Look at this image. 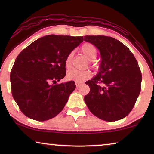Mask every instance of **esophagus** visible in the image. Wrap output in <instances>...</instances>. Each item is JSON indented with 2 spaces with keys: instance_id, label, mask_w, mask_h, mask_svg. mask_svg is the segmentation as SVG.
I'll use <instances>...</instances> for the list:
<instances>
[{
  "instance_id": "34e87169",
  "label": "esophagus",
  "mask_w": 154,
  "mask_h": 154,
  "mask_svg": "<svg viewBox=\"0 0 154 154\" xmlns=\"http://www.w3.org/2000/svg\"><path fill=\"white\" fill-rule=\"evenodd\" d=\"M82 83H79V82H75V85H76V86H77V87H79V85H80L81 84H82Z\"/></svg>"
}]
</instances>
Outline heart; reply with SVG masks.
<instances>
[{"instance_id":"1","label":"heart","mask_w":154,"mask_h":154,"mask_svg":"<svg viewBox=\"0 0 154 154\" xmlns=\"http://www.w3.org/2000/svg\"><path fill=\"white\" fill-rule=\"evenodd\" d=\"M81 51L87 58L90 60V64L92 66H95V62L94 60L97 56L98 51L96 47L90 43H85L81 48ZM72 59V53L68 54L66 59H65L64 64L65 67L67 69L71 67ZM92 73L90 70L80 71L78 70H71L68 72L66 74V79L69 81H74L75 82H83L92 77Z\"/></svg>"}]
</instances>
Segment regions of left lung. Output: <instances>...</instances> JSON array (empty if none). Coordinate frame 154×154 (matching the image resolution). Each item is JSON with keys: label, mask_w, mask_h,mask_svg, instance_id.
<instances>
[{"label": "left lung", "mask_w": 154, "mask_h": 154, "mask_svg": "<svg viewBox=\"0 0 154 154\" xmlns=\"http://www.w3.org/2000/svg\"><path fill=\"white\" fill-rule=\"evenodd\" d=\"M94 45L102 58L100 71L85 82L90 88L84 97L91 113L106 122H114L128 115L141 90L142 75L138 62L127 47L106 36H85Z\"/></svg>", "instance_id": "obj_1"}]
</instances>
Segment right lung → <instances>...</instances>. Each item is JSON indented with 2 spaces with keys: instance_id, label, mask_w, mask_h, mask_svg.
Segmentation results:
<instances>
[{
  "instance_id": "1",
  "label": "right lung",
  "mask_w": 154,
  "mask_h": 154,
  "mask_svg": "<svg viewBox=\"0 0 154 154\" xmlns=\"http://www.w3.org/2000/svg\"><path fill=\"white\" fill-rule=\"evenodd\" d=\"M83 36L47 35L20 52L12 67L11 93L21 111L36 121L60 113L75 89L73 81L56 83L66 75L65 59Z\"/></svg>"
}]
</instances>
